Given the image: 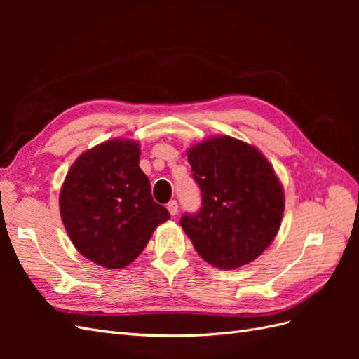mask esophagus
<instances>
[{"label":"esophagus","mask_w":359,"mask_h":359,"mask_svg":"<svg viewBox=\"0 0 359 359\" xmlns=\"http://www.w3.org/2000/svg\"><path fill=\"white\" fill-rule=\"evenodd\" d=\"M168 210H169L170 215H177L178 214V202L177 201H170L168 203Z\"/></svg>","instance_id":"34e87169"}]
</instances>
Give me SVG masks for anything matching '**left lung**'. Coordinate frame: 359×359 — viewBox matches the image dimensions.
Wrapping results in <instances>:
<instances>
[{
  "instance_id": "left-lung-1",
  "label": "left lung",
  "mask_w": 359,
  "mask_h": 359,
  "mask_svg": "<svg viewBox=\"0 0 359 359\" xmlns=\"http://www.w3.org/2000/svg\"><path fill=\"white\" fill-rule=\"evenodd\" d=\"M201 189L198 212L184 214V232L205 262L219 269L250 264L276 238L285 191L259 149L231 136L202 140L187 151Z\"/></svg>"
}]
</instances>
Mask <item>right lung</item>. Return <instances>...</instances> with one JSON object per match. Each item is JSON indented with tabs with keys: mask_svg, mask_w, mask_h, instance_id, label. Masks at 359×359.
I'll list each match as a JSON object with an SVG mask.
<instances>
[{
	"mask_svg": "<svg viewBox=\"0 0 359 359\" xmlns=\"http://www.w3.org/2000/svg\"><path fill=\"white\" fill-rule=\"evenodd\" d=\"M139 157L135 140H106L78 157L61 187L60 212L70 241L104 268L132 264L156 227L170 219L151 196Z\"/></svg>",
	"mask_w": 359,
	"mask_h": 359,
	"instance_id": "add662e5",
	"label": "right lung"
}]
</instances>
